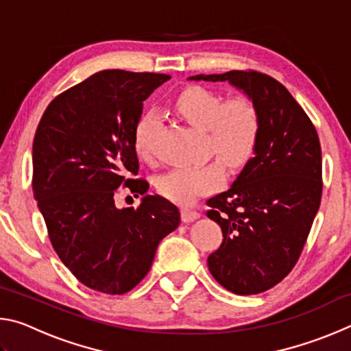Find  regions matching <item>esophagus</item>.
<instances>
[{"label":"esophagus","mask_w":351,"mask_h":351,"mask_svg":"<svg viewBox=\"0 0 351 351\" xmlns=\"http://www.w3.org/2000/svg\"><path fill=\"white\" fill-rule=\"evenodd\" d=\"M181 218H182L184 223H190V221H193V219L199 218V212L193 210V209H182L181 210Z\"/></svg>","instance_id":"34e87169"}]
</instances>
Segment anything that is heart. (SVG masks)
Returning a JSON list of instances; mask_svg holds the SVG:
<instances>
[{
	"label": "heart",
	"instance_id": "obj_1",
	"mask_svg": "<svg viewBox=\"0 0 351 351\" xmlns=\"http://www.w3.org/2000/svg\"><path fill=\"white\" fill-rule=\"evenodd\" d=\"M173 108L184 121L204 130L206 153L217 156L229 171H239L251 161L261 133L258 105L247 96L226 99L204 86H190L173 100ZM161 130V117L154 111L141 114L134 125L133 144L144 161L154 158V142ZM224 180L218 161L193 167H178L158 178L159 195L178 204H192L213 192Z\"/></svg>",
	"mask_w": 351,
	"mask_h": 351
}]
</instances>
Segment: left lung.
Instances as JSON below:
<instances>
[{"instance_id":"left-lung-1","label":"left lung","mask_w":351,"mask_h":351,"mask_svg":"<svg viewBox=\"0 0 351 351\" xmlns=\"http://www.w3.org/2000/svg\"><path fill=\"white\" fill-rule=\"evenodd\" d=\"M229 82L261 112L255 156L232 187L206 201L223 243L207 258L213 278L249 295L276 287L299 260L322 198V152L304 108L280 82L258 71L193 75Z\"/></svg>"}]
</instances>
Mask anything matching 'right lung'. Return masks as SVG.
<instances>
[{"mask_svg":"<svg viewBox=\"0 0 351 351\" xmlns=\"http://www.w3.org/2000/svg\"><path fill=\"white\" fill-rule=\"evenodd\" d=\"M170 75L106 69L63 91L45 110L32 145V190L63 265L85 287L125 294L150 271L180 210L145 195L133 133L142 102ZM144 194L117 210L118 187Z\"/></svg>","mask_w":351,"mask_h":351,"instance_id":"obj_1","label":"right lung"}]
</instances>
